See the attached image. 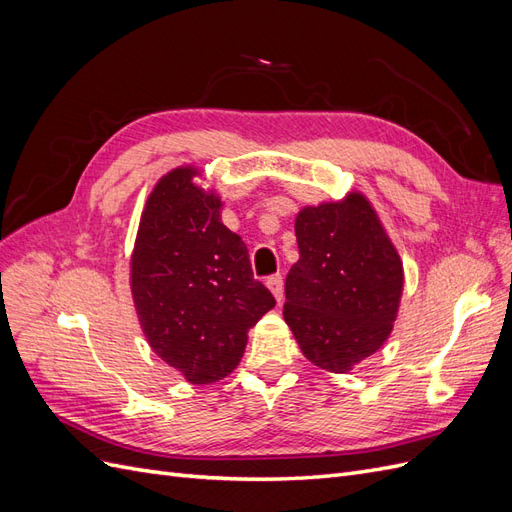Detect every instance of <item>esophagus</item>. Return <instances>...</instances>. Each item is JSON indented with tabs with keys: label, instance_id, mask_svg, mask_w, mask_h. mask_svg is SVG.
Listing matches in <instances>:
<instances>
[{
	"label": "esophagus",
	"instance_id": "obj_1",
	"mask_svg": "<svg viewBox=\"0 0 512 512\" xmlns=\"http://www.w3.org/2000/svg\"><path fill=\"white\" fill-rule=\"evenodd\" d=\"M267 286L273 292L275 301L282 303V299H284V280H282V275H271L269 280H267Z\"/></svg>",
	"mask_w": 512,
	"mask_h": 512
}]
</instances>
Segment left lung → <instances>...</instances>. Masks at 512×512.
<instances>
[{
	"instance_id": "left-lung-1",
	"label": "left lung",
	"mask_w": 512,
	"mask_h": 512,
	"mask_svg": "<svg viewBox=\"0 0 512 512\" xmlns=\"http://www.w3.org/2000/svg\"><path fill=\"white\" fill-rule=\"evenodd\" d=\"M294 232L299 260L286 277L284 320L307 361L346 374L389 339L404 294V262L359 190L305 205Z\"/></svg>"
}]
</instances>
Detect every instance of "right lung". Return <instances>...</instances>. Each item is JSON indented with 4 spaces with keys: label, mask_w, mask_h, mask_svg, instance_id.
I'll return each instance as SVG.
<instances>
[{
    "label": "right lung",
    "mask_w": 512,
    "mask_h": 512,
    "mask_svg": "<svg viewBox=\"0 0 512 512\" xmlns=\"http://www.w3.org/2000/svg\"><path fill=\"white\" fill-rule=\"evenodd\" d=\"M194 164L158 179L130 256V290L151 350L190 384L226 378L247 331L275 307L254 280L250 254L222 224V196L198 185Z\"/></svg>",
    "instance_id": "right-lung-1"
}]
</instances>
